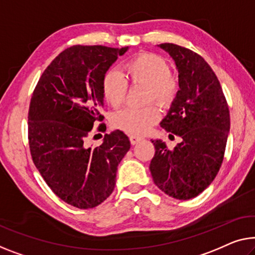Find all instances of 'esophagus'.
I'll list each match as a JSON object with an SVG mask.
<instances>
[{"mask_svg":"<svg viewBox=\"0 0 255 255\" xmlns=\"http://www.w3.org/2000/svg\"><path fill=\"white\" fill-rule=\"evenodd\" d=\"M129 139H130V143L132 144V145H135V144L139 143L143 138L139 137V136H136V135H130L129 136Z\"/></svg>","mask_w":255,"mask_h":255,"instance_id":"34e87169","label":"esophagus"}]
</instances>
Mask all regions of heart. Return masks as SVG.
Instances as JSON below:
<instances>
[{"label": "heart", "instance_id": "obj_1", "mask_svg": "<svg viewBox=\"0 0 255 255\" xmlns=\"http://www.w3.org/2000/svg\"><path fill=\"white\" fill-rule=\"evenodd\" d=\"M125 75L134 83H143L149 88L147 100L168 105L175 98L178 82L169 73L166 60L153 54H139L124 66ZM127 81L118 71L106 72L102 80V91L105 101L112 106H119L126 100ZM160 119V111L155 105L145 108H126L112 117V125L118 129L132 135L149 131Z\"/></svg>", "mask_w": 255, "mask_h": 255}]
</instances>
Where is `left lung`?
<instances>
[{"mask_svg":"<svg viewBox=\"0 0 255 255\" xmlns=\"http://www.w3.org/2000/svg\"><path fill=\"white\" fill-rule=\"evenodd\" d=\"M175 63L178 90L160 126L181 137L174 150L152 140L154 184L175 199L204 191L218 174L225 154L230 116L218 78L203 57L173 43L158 44Z\"/></svg>","mask_w":255,"mask_h":255,"instance_id":"left-lung-1","label":"left lung"}]
</instances>
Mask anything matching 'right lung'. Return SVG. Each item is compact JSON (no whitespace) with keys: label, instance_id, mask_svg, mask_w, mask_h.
<instances>
[{"label":"right lung","instance_id":"add662e5","mask_svg":"<svg viewBox=\"0 0 255 255\" xmlns=\"http://www.w3.org/2000/svg\"><path fill=\"white\" fill-rule=\"evenodd\" d=\"M128 49L67 48L45 68L30 100L28 139L34 164L60 199L81 210L96 207L111 195L118 166L130 149L128 136L118 129L106 134L100 146L87 145L91 129L103 120L102 80Z\"/></svg>","mask_w":255,"mask_h":255}]
</instances>
